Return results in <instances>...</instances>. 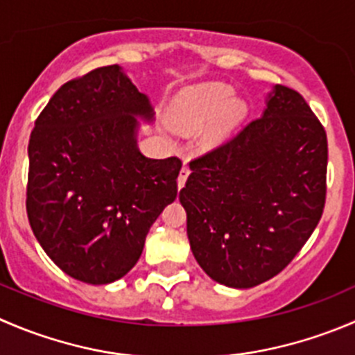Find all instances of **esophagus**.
Returning a JSON list of instances; mask_svg holds the SVG:
<instances>
[{
	"label": "esophagus",
	"instance_id": "34e87169",
	"mask_svg": "<svg viewBox=\"0 0 355 355\" xmlns=\"http://www.w3.org/2000/svg\"><path fill=\"white\" fill-rule=\"evenodd\" d=\"M189 173H191V170H189L187 166H184L180 170V173H178V178H177V185H178V189H182L185 185V180H187V177H189Z\"/></svg>",
	"mask_w": 355,
	"mask_h": 355
}]
</instances>
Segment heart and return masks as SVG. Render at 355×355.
Segmentation results:
<instances>
[{
  "instance_id": "heart-1",
  "label": "heart",
  "mask_w": 355,
  "mask_h": 355,
  "mask_svg": "<svg viewBox=\"0 0 355 355\" xmlns=\"http://www.w3.org/2000/svg\"><path fill=\"white\" fill-rule=\"evenodd\" d=\"M230 90L220 85H206L196 88L187 97L189 119L196 125L206 123L208 119L215 118L218 112L222 114L216 121L206 130L205 140L208 144H216L227 135L230 126L239 118V105L237 102H230Z\"/></svg>"
}]
</instances>
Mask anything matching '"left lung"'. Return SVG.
Here are the masks:
<instances>
[{"label":"left lung","mask_w":355,"mask_h":355,"mask_svg":"<svg viewBox=\"0 0 355 355\" xmlns=\"http://www.w3.org/2000/svg\"><path fill=\"white\" fill-rule=\"evenodd\" d=\"M189 166L178 196L189 243L216 283L244 290L269 281L321 220L326 132L286 86H272L260 118Z\"/></svg>","instance_id":"obj_1"}]
</instances>
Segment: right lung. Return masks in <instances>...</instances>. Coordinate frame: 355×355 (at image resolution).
<instances>
[{"mask_svg":"<svg viewBox=\"0 0 355 355\" xmlns=\"http://www.w3.org/2000/svg\"><path fill=\"white\" fill-rule=\"evenodd\" d=\"M142 121H154L149 97L125 69L107 65L60 86L31 133V229L55 265L83 283L126 276L177 198L182 161L144 156Z\"/></svg>","mask_w":355,"mask_h":355,"instance_id":"obj_1","label":"right lung"}]
</instances>
